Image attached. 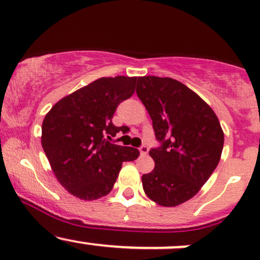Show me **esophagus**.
<instances>
[{"label":"esophagus","instance_id":"34e87169","mask_svg":"<svg viewBox=\"0 0 260 260\" xmlns=\"http://www.w3.org/2000/svg\"><path fill=\"white\" fill-rule=\"evenodd\" d=\"M148 152H149V148H148L147 145H142V147L139 148V153H141V155H147Z\"/></svg>","mask_w":260,"mask_h":260}]
</instances>
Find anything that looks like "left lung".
<instances>
[{
  "label": "left lung",
  "mask_w": 260,
  "mask_h": 260,
  "mask_svg": "<svg viewBox=\"0 0 260 260\" xmlns=\"http://www.w3.org/2000/svg\"><path fill=\"white\" fill-rule=\"evenodd\" d=\"M137 95L161 143L149 150L155 167L142 176L143 190L160 206H178L193 198L215 172L223 131L212 108L178 80L142 76Z\"/></svg>",
  "instance_id": "left-lung-1"
}]
</instances>
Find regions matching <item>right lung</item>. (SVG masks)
<instances>
[{"label":"right lung","mask_w":260,"mask_h":260,"mask_svg":"<svg viewBox=\"0 0 260 260\" xmlns=\"http://www.w3.org/2000/svg\"><path fill=\"white\" fill-rule=\"evenodd\" d=\"M137 78L95 80L59 100L44 117L42 145L54 175L71 195L92 201L106 196L123 161L139 150L110 143L123 127L112 117L117 106L135 93Z\"/></svg>","instance_id":"obj_1"}]
</instances>
